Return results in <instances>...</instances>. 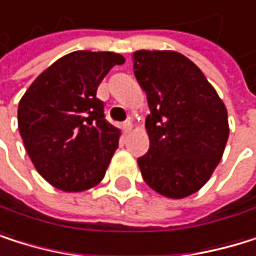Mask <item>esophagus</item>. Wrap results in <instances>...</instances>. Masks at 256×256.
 Segmentation results:
<instances>
[{
  "label": "esophagus",
  "instance_id": "34e87169",
  "mask_svg": "<svg viewBox=\"0 0 256 256\" xmlns=\"http://www.w3.org/2000/svg\"><path fill=\"white\" fill-rule=\"evenodd\" d=\"M122 130H124L125 132H130V131L132 130V124H131L130 120H126V122H125V124L122 125Z\"/></svg>",
  "mask_w": 256,
  "mask_h": 256
}]
</instances>
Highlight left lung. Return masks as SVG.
<instances>
[{"instance_id": "8db88e82", "label": "left lung", "mask_w": 256, "mask_h": 256, "mask_svg": "<svg viewBox=\"0 0 256 256\" xmlns=\"http://www.w3.org/2000/svg\"><path fill=\"white\" fill-rule=\"evenodd\" d=\"M134 76L151 114L148 152L137 160L146 184L163 197L200 190L220 163L228 137V110L196 64L174 50H137Z\"/></svg>"}]
</instances>
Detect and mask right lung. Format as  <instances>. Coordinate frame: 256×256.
Here are the masks:
<instances>
[{"instance_id": "obj_1", "label": "right lung", "mask_w": 256, "mask_h": 256, "mask_svg": "<svg viewBox=\"0 0 256 256\" xmlns=\"http://www.w3.org/2000/svg\"><path fill=\"white\" fill-rule=\"evenodd\" d=\"M125 58L112 52L79 50L53 62L18 105L26 151L52 186L66 192L94 188L119 146L120 130L104 119L98 86Z\"/></svg>"}]
</instances>
